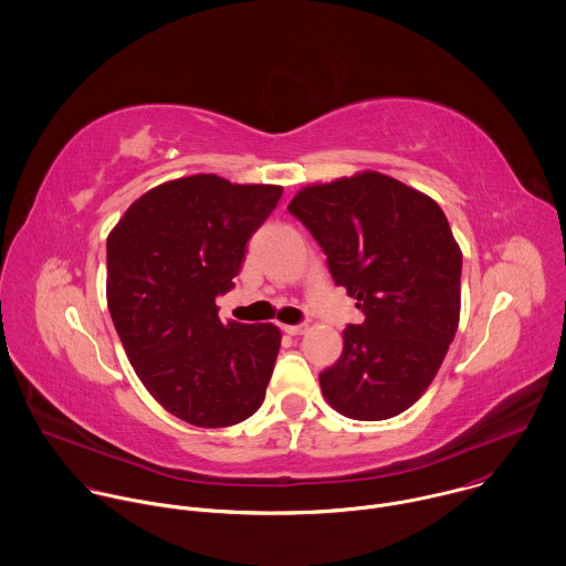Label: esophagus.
Wrapping results in <instances>:
<instances>
[{
	"mask_svg": "<svg viewBox=\"0 0 566 566\" xmlns=\"http://www.w3.org/2000/svg\"><path fill=\"white\" fill-rule=\"evenodd\" d=\"M282 331L291 337H297V335H304L306 333V326L304 324H297V326H282Z\"/></svg>",
	"mask_w": 566,
	"mask_h": 566,
	"instance_id": "obj_1",
	"label": "esophagus"
}]
</instances>
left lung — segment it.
Segmentation results:
<instances>
[{
	"label": "left lung",
	"instance_id": "8db88e82",
	"mask_svg": "<svg viewBox=\"0 0 566 566\" xmlns=\"http://www.w3.org/2000/svg\"><path fill=\"white\" fill-rule=\"evenodd\" d=\"M289 212L365 315L343 331L339 360L319 374L326 400L367 422L407 411L436 378L459 326L461 251L442 208L367 170L300 190Z\"/></svg>",
	"mask_w": 566,
	"mask_h": 566
}]
</instances>
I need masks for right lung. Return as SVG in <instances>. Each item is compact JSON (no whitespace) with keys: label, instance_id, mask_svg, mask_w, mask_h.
<instances>
[{"label":"right lung","instance_id":"add662e5","mask_svg":"<svg viewBox=\"0 0 566 566\" xmlns=\"http://www.w3.org/2000/svg\"><path fill=\"white\" fill-rule=\"evenodd\" d=\"M280 197V186L192 175L142 195L107 238L115 331L150 396L188 424L231 427L264 400L282 335L223 324L217 297Z\"/></svg>","mask_w":566,"mask_h":566}]
</instances>
